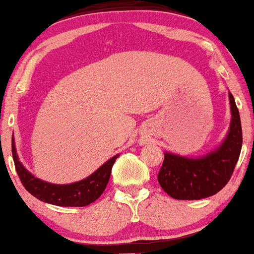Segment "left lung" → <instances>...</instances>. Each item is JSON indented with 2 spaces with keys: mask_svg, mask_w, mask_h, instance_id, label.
<instances>
[{
  "mask_svg": "<svg viewBox=\"0 0 254 254\" xmlns=\"http://www.w3.org/2000/svg\"><path fill=\"white\" fill-rule=\"evenodd\" d=\"M231 104V126L226 139L216 150L199 159L165 153L158 174L159 185L175 199L197 200L216 194L234 174L242 148V127L234 95Z\"/></svg>",
  "mask_w": 254,
  "mask_h": 254,
  "instance_id": "1",
  "label": "left lung"
}]
</instances>
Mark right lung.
Listing matches in <instances>:
<instances>
[{"label":"right lung","mask_w":254,"mask_h":254,"mask_svg":"<svg viewBox=\"0 0 254 254\" xmlns=\"http://www.w3.org/2000/svg\"><path fill=\"white\" fill-rule=\"evenodd\" d=\"M12 155L15 171L25 190L38 199L49 204L60 206H85L95 202L103 192L110 180L112 166L116 161L115 155L106 164L99 167L87 179L70 185H52L36 179L18 160L14 140L12 138Z\"/></svg>","instance_id":"right-lung-1"}]
</instances>
